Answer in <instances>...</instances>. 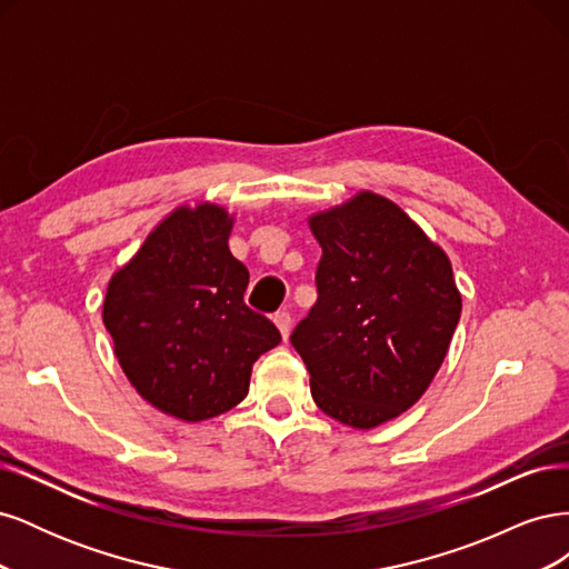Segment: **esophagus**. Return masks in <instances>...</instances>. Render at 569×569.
Instances as JSON below:
<instances>
[{
  "label": "esophagus",
  "mask_w": 569,
  "mask_h": 569,
  "mask_svg": "<svg viewBox=\"0 0 569 569\" xmlns=\"http://www.w3.org/2000/svg\"><path fill=\"white\" fill-rule=\"evenodd\" d=\"M272 320H274V325H278L282 339H287L289 330H291V316H289V311H278Z\"/></svg>",
  "instance_id": "34e87169"
}]
</instances>
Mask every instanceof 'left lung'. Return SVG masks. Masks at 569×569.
Segmentation results:
<instances>
[{
	"label": "left lung",
	"instance_id": "obj_1",
	"mask_svg": "<svg viewBox=\"0 0 569 569\" xmlns=\"http://www.w3.org/2000/svg\"><path fill=\"white\" fill-rule=\"evenodd\" d=\"M318 301L291 332L327 416L370 429L416 403L460 320L451 261L393 201L360 192L313 216Z\"/></svg>",
	"mask_w": 569,
	"mask_h": 569
}]
</instances>
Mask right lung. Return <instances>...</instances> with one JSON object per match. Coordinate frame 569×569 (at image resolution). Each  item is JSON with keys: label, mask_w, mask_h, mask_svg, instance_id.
Instances as JSON below:
<instances>
[{"label": "right lung", "mask_w": 569, "mask_h": 569, "mask_svg": "<svg viewBox=\"0 0 569 569\" xmlns=\"http://www.w3.org/2000/svg\"><path fill=\"white\" fill-rule=\"evenodd\" d=\"M213 203L161 220L107 289L104 325L132 387L153 408L199 422L234 408L280 330L244 303L249 270L228 249Z\"/></svg>", "instance_id": "obj_1"}]
</instances>
